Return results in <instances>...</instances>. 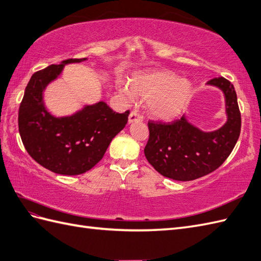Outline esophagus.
I'll return each mask as SVG.
<instances>
[{
	"instance_id": "obj_1",
	"label": "esophagus",
	"mask_w": 261,
	"mask_h": 261,
	"mask_svg": "<svg viewBox=\"0 0 261 261\" xmlns=\"http://www.w3.org/2000/svg\"><path fill=\"white\" fill-rule=\"evenodd\" d=\"M143 119L144 117L141 115V114H138L137 112H132L128 117V124H133L135 122H142Z\"/></svg>"
}]
</instances>
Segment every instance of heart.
I'll list each match as a JSON object with an SVG mask.
<instances>
[{
    "instance_id": "1",
    "label": "heart",
    "mask_w": 261,
    "mask_h": 261,
    "mask_svg": "<svg viewBox=\"0 0 261 261\" xmlns=\"http://www.w3.org/2000/svg\"><path fill=\"white\" fill-rule=\"evenodd\" d=\"M119 91L129 99L147 100L152 117L169 122L185 111L193 96L194 85L173 72L154 71L134 75L128 87L119 86Z\"/></svg>"
}]
</instances>
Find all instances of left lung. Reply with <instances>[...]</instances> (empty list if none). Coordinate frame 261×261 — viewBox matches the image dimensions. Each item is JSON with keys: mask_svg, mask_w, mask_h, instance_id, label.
Here are the masks:
<instances>
[{"mask_svg": "<svg viewBox=\"0 0 261 261\" xmlns=\"http://www.w3.org/2000/svg\"><path fill=\"white\" fill-rule=\"evenodd\" d=\"M207 85L219 88L225 97L227 119L218 129L201 130L186 114L171 124L148 122L145 156L167 178L188 181L211 174L227 160L238 141L241 118L233 85L224 77L213 79Z\"/></svg>", "mask_w": 261, "mask_h": 261, "instance_id": "1", "label": "left lung"}]
</instances>
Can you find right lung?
<instances>
[{"instance_id":"add662e5","label":"right lung","mask_w":261,"mask_h":261,"mask_svg":"<svg viewBox=\"0 0 261 261\" xmlns=\"http://www.w3.org/2000/svg\"><path fill=\"white\" fill-rule=\"evenodd\" d=\"M87 59H71L32 75L18 111V130L25 149L41 166L60 175H80L103 158L106 149L128 120L129 112H114L104 100L71 115L56 116L44 101V91L65 65Z\"/></svg>"}]
</instances>
